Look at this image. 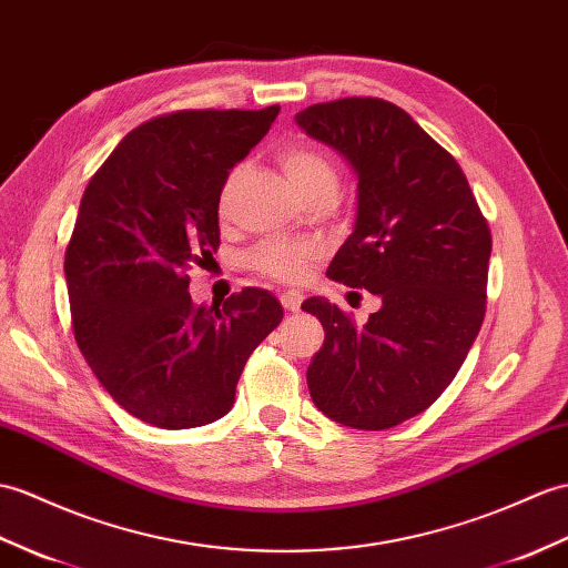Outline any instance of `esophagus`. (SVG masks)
Instances as JSON below:
<instances>
[{
    "instance_id": "1",
    "label": "esophagus",
    "mask_w": 568,
    "mask_h": 568,
    "mask_svg": "<svg viewBox=\"0 0 568 568\" xmlns=\"http://www.w3.org/2000/svg\"><path fill=\"white\" fill-rule=\"evenodd\" d=\"M302 293L300 290H283L281 293V305L287 310V312H297L300 305H302Z\"/></svg>"
}]
</instances>
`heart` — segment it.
I'll return each instance as SVG.
<instances>
[{"label":"heart","mask_w":568,"mask_h":568,"mask_svg":"<svg viewBox=\"0 0 568 568\" xmlns=\"http://www.w3.org/2000/svg\"><path fill=\"white\" fill-rule=\"evenodd\" d=\"M278 160L290 183H293L300 195H307L314 191L334 193L336 169L322 150L312 148V144H287V148L281 150ZM230 189L232 181L224 186L222 207L227 203ZM316 256H320V246L314 242L268 240L261 242L254 252L248 254V263H252V268H256L263 275H271L275 281H300Z\"/></svg>","instance_id":"1"}]
</instances>
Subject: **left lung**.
I'll use <instances>...</instances> for the list:
<instances>
[{"label": "left lung", "instance_id": "1", "mask_svg": "<svg viewBox=\"0 0 568 568\" xmlns=\"http://www.w3.org/2000/svg\"><path fill=\"white\" fill-rule=\"evenodd\" d=\"M295 123L358 179L353 234L326 275L382 300L363 326L326 297L305 300L326 334L307 367L312 402L358 430L399 426L440 397L479 334L489 224L455 156L399 105L338 99Z\"/></svg>", "mask_w": 568, "mask_h": 568}]
</instances>
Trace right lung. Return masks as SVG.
<instances>
[{
    "label": "right lung",
    "mask_w": 568,
    "mask_h": 568,
    "mask_svg": "<svg viewBox=\"0 0 568 568\" xmlns=\"http://www.w3.org/2000/svg\"><path fill=\"white\" fill-rule=\"evenodd\" d=\"M278 111L152 118L82 195L64 252L74 338L103 389L144 424L181 430L222 418L248 355L283 320L258 287L193 305L186 275L217 252L224 181Z\"/></svg>",
    "instance_id": "right-lung-1"
}]
</instances>
